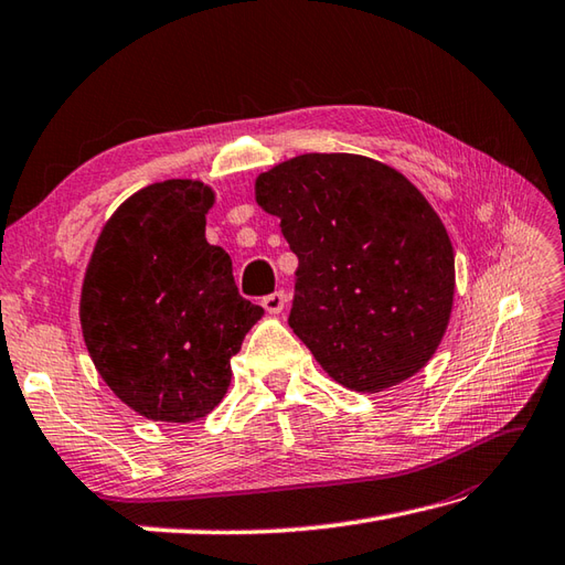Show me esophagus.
<instances>
[{
  "label": "esophagus",
  "instance_id": "1",
  "mask_svg": "<svg viewBox=\"0 0 565 565\" xmlns=\"http://www.w3.org/2000/svg\"><path fill=\"white\" fill-rule=\"evenodd\" d=\"M260 302H263V307H266V312H268V315H280V312H282V307H285V302H287V295H285L282 290H278V292H270V295L263 297Z\"/></svg>",
  "mask_w": 565,
  "mask_h": 565
}]
</instances>
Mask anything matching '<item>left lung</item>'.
<instances>
[{
  "instance_id": "obj_1",
  "label": "left lung",
  "mask_w": 565,
  "mask_h": 565,
  "mask_svg": "<svg viewBox=\"0 0 565 565\" xmlns=\"http://www.w3.org/2000/svg\"><path fill=\"white\" fill-rule=\"evenodd\" d=\"M299 266L290 327L355 393L419 373L454 307V248L439 214L385 163L305 153L256 180Z\"/></svg>"
}]
</instances>
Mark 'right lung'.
Returning <instances> with one entry per match:
<instances>
[{"label": "right lung", "instance_id": "right-lung-1", "mask_svg": "<svg viewBox=\"0 0 565 565\" xmlns=\"http://www.w3.org/2000/svg\"><path fill=\"white\" fill-rule=\"evenodd\" d=\"M214 192L166 180L131 194L102 228L79 297L99 375L156 422L206 417L232 383V355L263 307L238 295L232 258L206 244Z\"/></svg>", "mask_w": 565, "mask_h": 565}]
</instances>
